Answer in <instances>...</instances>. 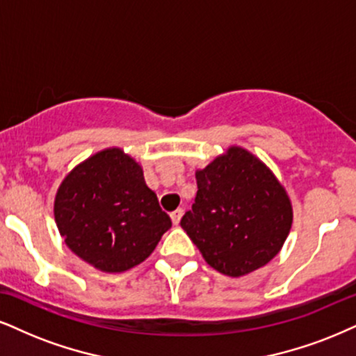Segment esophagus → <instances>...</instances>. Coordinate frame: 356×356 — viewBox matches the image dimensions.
Segmentation results:
<instances>
[{"label":"esophagus","instance_id":"1","mask_svg":"<svg viewBox=\"0 0 356 356\" xmlns=\"http://www.w3.org/2000/svg\"><path fill=\"white\" fill-rule=\"evenodd\" d=\"M183 213H185V211H183L181 208H178V209H175V211L170 214V216H171V221H173V225H175V226H178V225H179V219H181Z\"/></svg>","mask_w":356,"mask_h":356}]
</instances>
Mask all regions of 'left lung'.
<instances>
[{"label":"left lung","instance_id":"8db88e82","mask_svg":"<svg viewBox=\"0 0 356 356\" xmlns=\"http://www.w3.org/2000/svg\"><path fill=\"white\" fill-rule=\"evenodd\" d=\"M196 183L179 225L213 269L241 277L277 256L292 227V204L257 156L229 147L196 171Z\"/></svg>","mask_w":356,"mask_h":356}]
</instances>
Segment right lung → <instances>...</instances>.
I'll use <instances>...</instances> for the list:
<instances>
[{
    "instance_id": "add662e5",
    "label": "right lung",
    "mask_w": 356,
    "mask_h": 356,
    "mask_svg": "<svg viewBox=\"0 0 356 356\" xmlns=\"http://www.w3.org/2000/svg\"><path fill=\"white\" fill-rule=\"evenodd\" d=\"M54 218L67 248L102 272L138 266L171 227L142 166L120 148L97 152L63 179Z\"/></svg>"
}]
</instances>
